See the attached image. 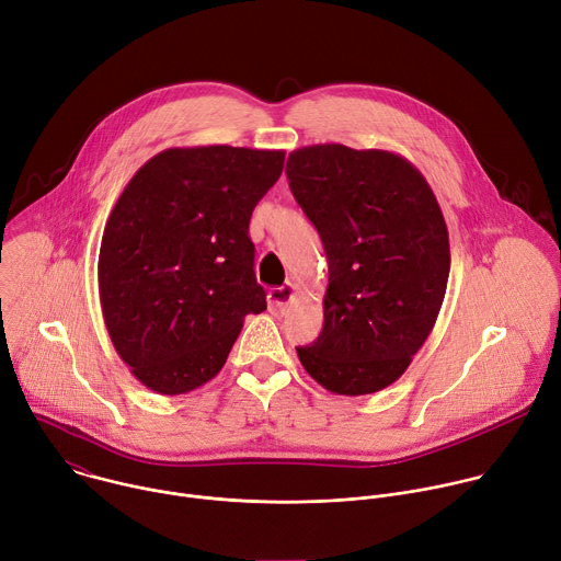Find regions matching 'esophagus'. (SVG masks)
I'll return each mask as SVG.
<instances>
[{
  "label": "esophagus",
  "mask_w": 561,
  "mask_h": 561,
  "mask_svg": "<svg viewBox=\"0 0 561 561\" xmlns=\"http://www.w3.org/2000/svg\"><path fill=\"white\" fill-rule=\"evenodd\" d=\"M295 299V286L293 284H284L279 288H271L268 290V308L273 314H284L288 310V306Z\"/></svg>",
  "instance_id": "34e87169"
}]
</instances>
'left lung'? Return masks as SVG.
I'll return each instance as SVG.
<instances>
[{
	"label": "left lung",
	"instance_id": "left-lung-1",
	"mask_svg": "<svg viewBox=\"0 0 561 561\" xmlns=\"http://www.w3.org/2000/svg\"><path fill=\"white\" fill-rule=\"evenodd\" d=\"M286 178L329 260L324 329L299 362L331 392H377L404 375L439 314L450 271L442 208L388 150L304 146Z\"/></svg>",
	"mask_w": 561,
	"mask_h": 561
}]
</instances>
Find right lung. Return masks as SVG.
I'll use <instances>...</instances> for the list:
<instances>
[{"label": "right lung", "mask_w": 561, "mask_h": 561, "mask_svg": "<svg viewBox=\"0 0 561 561\" xmlns=\"http://www.w3.org/2000/svg\"><path fill=\"white\" fill-rule=\"evenodd\" d=\"M284 150L169 148L133 175L102 237L100 299L111 342L159 394L210 381L266 310L249 221Z\"/></svg>", "instance_id": "1"}]
</instances>
